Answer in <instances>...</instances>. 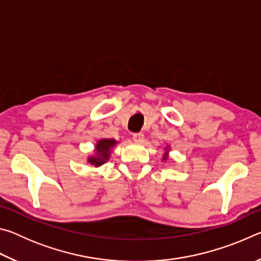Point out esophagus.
<instances>
[{"label": "esophagus", "mask_w": 261, "mask_h": 261, "mask_svg": "<svg viewBox=\"0 0 261 261\" xmlns=\"http://www.w3.org/2000/svg\"><path fill=\"white\" fill-rule=\"evenodd\" d=\"M132 139H134L136 143H143V141H144V135L143 134H135L134 137H132Z\"/></svg>", "instance_id": "1"}]
</instances>
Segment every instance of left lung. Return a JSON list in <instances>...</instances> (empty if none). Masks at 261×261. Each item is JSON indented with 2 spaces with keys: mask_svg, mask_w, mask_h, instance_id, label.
<instances>
[{
  "mask_svg": "<svg viewBox=\"0 0 261 261\" xmlns=\"http://www.w3.org/2000/svg\"><path fill=\"white\" fill-rule=\"evenodd\" d=\"M168 152H169V147H166V153L165 154H163V158H162V160L163 161H165V160H167V159H168Z\"/></svg>",
  "mask_w": 261,
  "mask_h": 261,
  "instance_id": "obj_1",
  "label": "left lung"
}]
</instances>
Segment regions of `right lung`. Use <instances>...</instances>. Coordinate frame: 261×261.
Here are the masks:
<instances>
[{"mask_svg":"<svg viewBox=\"0 0 261 261\" xmlns=\"http://www.w3.org/2000/svg\"><path fill=\"white\" fill-rule=\"evenodd\" d=\"M117 144L115 139H101L95 145V154L87 159V162L94 167H100L108 161L112 148Z\"/></svg>","mask_w":261,"mask_h":261,"instance_id":"right-lung-1","label":"right lung"}]
</instances>
